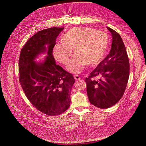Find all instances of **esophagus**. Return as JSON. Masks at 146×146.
Returning <instances> with one entry per match:
<instances>
[{"label":"esophagus","instance_id":"34e87169","mask_svg":"<svg viewBox=\"0 0 146 146\" xmlns=\"http://www.w3.org/2000/svg\"><path fill=\"white\" fill-rule=\"evenodd\" d=\"M74 76V78L75 80H80V77L78 75H75Z\"/></svg>","mask_w":146,"mask_h":146}]
</instances>
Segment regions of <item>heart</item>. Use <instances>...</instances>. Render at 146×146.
<instances>
[{
	"mask_svg": "<svg viewBox=\"0 0 146 146\" xmlns=\"http://www.w3.org/2000/svg\"><path fill=\"white\" fill-rule=\"evenodd\" d=\"M62 43H57L53 55L59 63L66 65L72 54L67 68L74 73H79L84 66L95 65L104 57L108 46V37L102 32L90 27H75L68 30L62 37Z\"/></svg>",
	"mask_w": 146,
	"mask_h": 146,
	"instance_id": "heart-1",
	"label": "heart"
}]
</instances>
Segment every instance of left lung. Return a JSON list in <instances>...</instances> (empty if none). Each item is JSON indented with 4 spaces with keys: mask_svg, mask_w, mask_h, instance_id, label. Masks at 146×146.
<instances>
[{
    "mask_svg": "<svg viewBox=\"0 0 146 146\" xmlns=\"http://www.w3.org/2000/svg\"><path fill=\"white\" fill-rule=\"evenodd\" d=\"M112 37L108 55L85 79L90 102L99 108H108L123 95L129 75V63L120 35L107 27ZM99 77V80L96 78Z\"/></svg>",
    "mask_w": 146,
    "mask_h": 146,
    "instance_id": "obj_1",
    "label": "left lung"
}]
</instances>
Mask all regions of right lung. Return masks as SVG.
I'll return each mask as SVG.
<instances>
[{"label":"right lung","mask_w":146,"mask_h":146,"mask_svg":"<svg viewBox=\"0 0 146 146\" xmlns=\"http://www.w3.org/2000/svg\"><path fill=\"white\" fill-rule=\"evenodd\" d=\"M64 27H52L38 31L22 48L19 59V82L26 97L39 111L49 116L58 115L70 107L73 75L56 64L52 55L56 39ZM48 56L42 64L34 59L45 50Z\"/></svg>","instance_id":"add662e5"}]
</instances>
